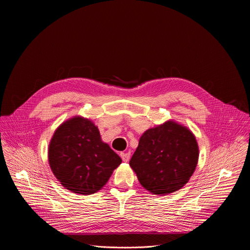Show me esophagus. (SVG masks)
<instances>
[{
	"label": "esophagus",
	"instance_id": "obj_1",
	"mask_svg": "<svg viewBox=\"0 0 250 250\" xmlns=\"http://www.w3.org/2000/svg\"><path fill=\"white\" fill-rule=\"evenodd\" d=\"M121 157L124 162H127L129 160V157H130V154L129 153H121Z\"/></svg>",
	"mask_w": 250,
	"mask_h": 250
}]
</instances>
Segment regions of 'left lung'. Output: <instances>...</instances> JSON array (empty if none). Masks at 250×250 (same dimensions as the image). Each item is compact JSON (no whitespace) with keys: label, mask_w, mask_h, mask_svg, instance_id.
Segmentation results:
<instances>
[{"label":"left lung","mask_w":250,"mask_h":250,"mask_svg":"<svg viewBox=\"0 0 250 250\" xmlns=\"http://www.w3.org/2000/svg\"><path fill=\"white\" fill-rule=\"evenodd\" d=\"M199 160L190 130L173 121L147 129L129 165L141 186L153 194H168L186 186Z\"/></svg>","instance_id":"1"}]
</instances>
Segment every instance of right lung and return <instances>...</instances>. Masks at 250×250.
Listing matches in <instances>:
<instances>
[{"label":"right lung","mask_w":250,"mask_h":250,"mask_svg":"<svg viewBox=\"0 0 250 250\" xmlns=\"http://www.w3.org/2000/svg\"><path fill=\"white\" fill-rule=\"evenodd\" d=\"M48 162L61 185L72 192L92 194L100 190L122 163L98 127L88 118L75 116L62 123L52 136Z\"/></svg>","instance_id":"1"}]
</instances>
